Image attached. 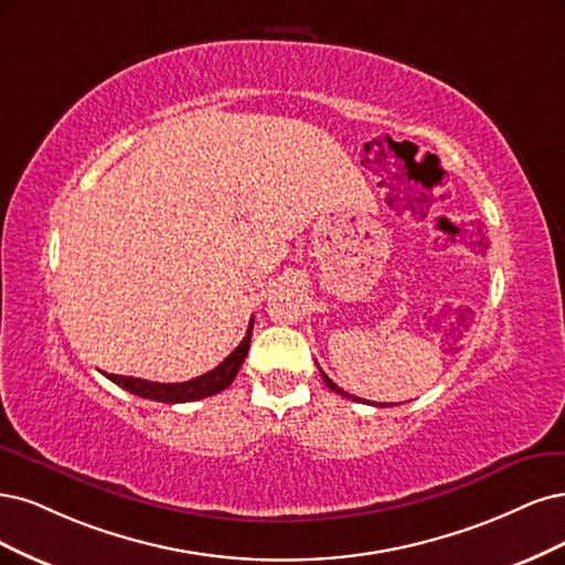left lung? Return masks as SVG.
<instances>
[{"label":"left lung","mask_w":565,"mask_h":565,"mask_svg":"<svg viewBox=\"0 0 565 565\" xmlns=\"http://www.w3.org/2000/svg\"><path fill=\"white\" fill-rule=\"evenodd\" d=\"M319 373H321V377H323V382H326V387L333 390L335 394H340V396H344V398H352V402H359V396H354V394H348V392H344V390H340V387L335 385V382H333L329 375H326L321 369H319ZM361 402H363V398H361ZM375 406H377V404H375ZM380 406H387V404H380Z\"/></svg>","instance_id":"8db88e82"}]
</instances>
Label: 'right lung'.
I'll return each mask as SVG.
<instances>
[{
	"label": "right lung",
	"mask_w": 565,
	"mask_h": 565,
	"mask_svg": "<svg viewBox=\"0 0 565 565\" xmlns=\"http://www.w3.org/2000/svg\"><path fill=\"white\" fill-rule=\"evenodd\" d=\"M250 333H253V319L248 323V331L244 340L236 344L234 352L217 366L204 375H199L188 382H150L142 377H131V375H115V373H103L107 380H113L115 385L121 390L131 392L136 396L150 398V402H161V404H185V402H199V398L213 396L217 392H223L232 385V380L239 373L242 363L248 354L250 348Z\"/></svg>",
	"instance_id": "obj_1"
}]
</instances>
